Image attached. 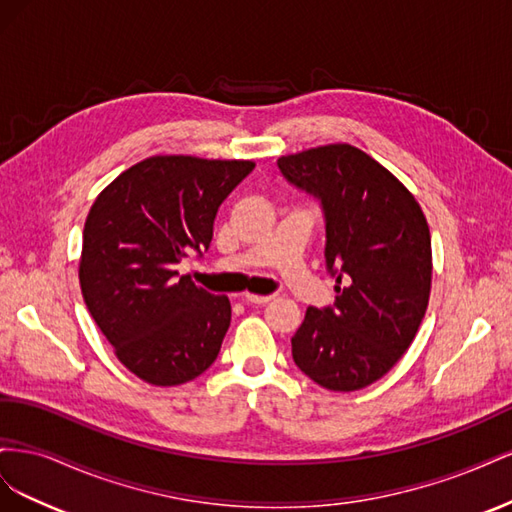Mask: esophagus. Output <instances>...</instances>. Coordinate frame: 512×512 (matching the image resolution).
<instances>
[{
    "label": "esophagus",
    "instance_id": "esophagus-1",
    "mask_svg": "<svg viewBox=\"0 0 512 512\" xmlns=\"http://www.w3.org/2000/svg\"><path fill=\"white\" fill-rule=\"evenodd\" d=\"M241 299H243L245 303H252V305H265V303H269L273 297H271V294H252V292H245V294H241Z\"/></svg>",
    "mask_w": 512,
    "mask_h": 512
}]
</instances>
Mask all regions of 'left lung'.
Returning <instances> with one entry per match:
<instances>
[{
	"mask_svg": "<svg viewBox=\"0 0 512 512\" xmlns=\"http://www.w3.org/2000/svg\"><path fill=\"white\" fill-rule=\"evenodd\" d=\"M284 177L320 198L335 303L307 307L292 359L329 391H359L389 374L421 327L431 292V235L421 205L389 168L333 143L277 160ZM351 284L341 288V277Z\"/></svg>",
	"mask_w": 512,
	"mask_h": 512,
	"instance_id": "1",
	"label": "left lung"
}]
</instances>
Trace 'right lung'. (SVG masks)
I'll return each instance as SVG.
<instances>
[{
    "label": "right lung",
    "mask_w": 512,
    "mask_h": 512,
    "mask_svg": "<svg viewBox=\"0 0 512 512\" xmlns=\"http://www.w3.org/2000/svg\"><path fill=\"white\" fill-rule=\"evenodd\" d=\"M252 160L151 156L106 185L91 205L79 282L91 318L121 365L153 386H177L218 359L230 301L179 275L203 252L224 198Z\"/></svg>",
    "instance_id": "obj_1"
}]
</instances>
